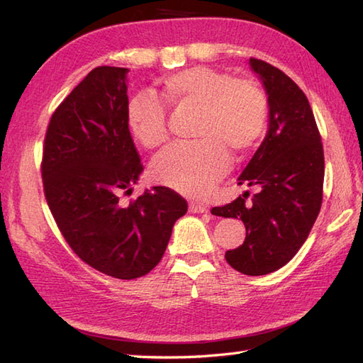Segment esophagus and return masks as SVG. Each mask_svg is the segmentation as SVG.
<instances>
[{"label":"esophagus","instance_id":"1","mask_svg":"<svg viewBox=\"0 0 363 363\" xmlns=\"http://www.w3.org/2000/svg\"><path fill=\"white\" fill-rule=\"evenodd\" d=\"M189 211H190L191 213H206V212H209V207H207L206 204L190 203V204H189Z\"/></svg>","mask_w":363,"mask_h":363}]
</instances>
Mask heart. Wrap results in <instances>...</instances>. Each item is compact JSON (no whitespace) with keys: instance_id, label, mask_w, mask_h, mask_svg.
I'll use <instances>...</instances> for the list:
<instances>
[{"instance_id":"1","label":"heart","mask_w":363,"mask_h":363,"mask_svg":"<svg viewBox=\"0 0 363 363\" xmlns=\"http://www.w3.org/2000/svg\"><path fill=\"white\" fill-rule=\"evenodd\" d=\"M160 100L137 94L126 104V125L146 150L168 140V113L194 109L198 142L173 145L152 164V177L184 195L203 196L229 168V153L243 159L257 148L268 126V96L256 81L212 67H190L159 82Z\"/></svg>"}]
</instances>
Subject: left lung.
<instances>
[{
  "instance_id": "1",
  "label": "left lung",
  "mask_w": 363,
  "mask_h": 363,
  "mask_svg": "<svg viewBox=\"0 0 363 363\" xmlns=\"http://www.w3.org/2000/svg\"><path fill=\"white\" fill-rule=\"evenodd\" d=\"M269 103L265 140L238 177L259 191L213 207L212 213L245 223V242L226 251L228 264L248 276L276 272L309 237L323 201L325 154L309 99L279 68L250 59Z\"/></svg>"
}]
</instances>
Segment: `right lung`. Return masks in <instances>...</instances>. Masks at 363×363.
Here are the masks:
<instances>
[{
	"label": "right lung",
	"instance_id": "1",
	"mask_svg": "<svg viewBox=\"0 0 363 363\" xmlns=\"http://www.w3.org/2000/svg\"><path fill=\"white\" fill-rule=\"evenodd\" d=\"M126 73L96 67L57 106L40 169L46 203L76 256L129 281L159 264L187 201L168 187L121 201L143 172L126 125Z\"/></svg>",
	"mask_w": 363,
	"mask_h": 363
}]
</instances>
